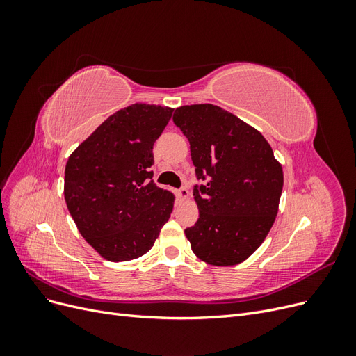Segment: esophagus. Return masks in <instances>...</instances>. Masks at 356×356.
Returning a JSON list of instances; mask_svg holds the SVG:
<instances>
[{"instance_id":"esophagus-1","label":"esophagus","mask_w":356,"mask_h":356,"mask_svg":"<svg viewBox=\"0 0 356 356\" xmlns=\"http://www.w3.org/2000/svg\"><path fill=\"white\" fill-rule=\"evenodd\" d=\"M188 196H190V191H188V188H187V187H181V188L178 190V197H179L181 200L187 199Z\"/></svg>"}]
</instances>
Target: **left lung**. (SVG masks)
<instances>
[{
    "label": "left lung",
    "mask_w": 356,
    "mask_h": 356,
    "mask_svg": "<svg viewBox=\"0 0 356 356\" xmlns=\"http://www.w3.org/2000/svg\"><path fill=\"white\" fill-rule=\"evenodd\" d=\"M174 123L190 143L199 220L186 229L191 250L212 266H234L263 243L277 215L282 166L264 136L212 104L184 105Z\"/></svg>",
    "instance_id": "1"
}]
</instances>
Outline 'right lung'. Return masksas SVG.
Instances as JSON below:
<instances>
[{"mask_svg": "<svg viewBox=\"0 0 356 356\" xmlns=\"http://www.w3.org/2000/svg\"><path fill=\"white\" fill-rule=\"evenodd\" d=\"M174 108L134 104L118 110L70 156L63 195L83 238L108 261L152 250L175 196L153 179V145Z\"/></svg>", "mask_w": 356, "mask_h": 356, "instance_id": "right-lung-1", "label": "right lung"}]
</instances>
